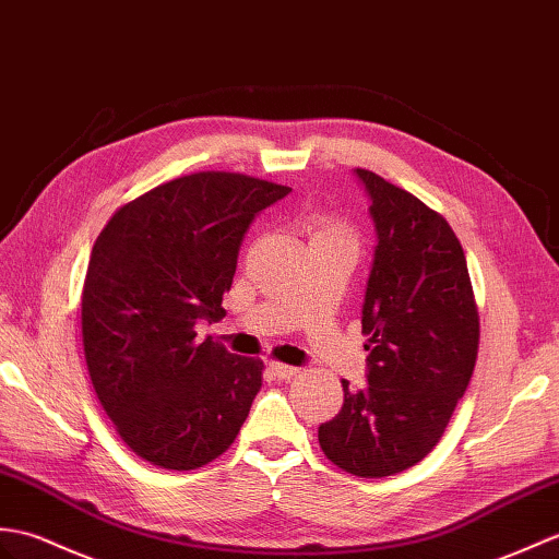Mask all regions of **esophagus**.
I'll list each match as a JSON object with an SVG mask.
<instances>
[{
  "label": "esophagus",
  "instance_id": "1",
  "mask_svg": "<svg viewBox=\"0 0 559 559\" xmlns=\"http://www.w3.org/2000/svg\"><path fill=\"white\" fill-rule=\"evenodd\" d=\"M269 371L274 373L276 379H281V381H290V379H295L297 373H300V369L288 367V365H281V361H271V365H269Z\"/></svg>",
  "mask_w": 559,
  "mask_h": 559
}]
</instances>
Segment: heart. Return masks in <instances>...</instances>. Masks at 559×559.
Listing matches in <instances>:
<instances>
[{"instance_id":"heart-1","label":"heart","mask_w":559,"mask_h":559,"mask_svg":"<svg viewBox=\"0 0 559 559\" xmlns=\"http://www.w3.org/2000/svg\"><path fill=\"white\" fill-rule=\"evenodd\" d=\"M309 233L311 242L314 240H343L353 242V230L345 224L343 218L331 216V214H317L309 221Z\"/></svg>"}]
</instances>
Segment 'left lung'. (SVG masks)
Masks as SVG:
<instances>
[{"mask_svg":"<svg viewBox=\"0 0 559 559\" xmlns=\"http://www.w3.org/2000/svg\"><path fill=\"white\" fill-rule=\"evenodd\" d=\"M371 200L376 245L361 307L367 385L319 426L335 466L361 478L409 469L436 448L472 381L478 307L462 245L448 221L412 192L357 168Z\"/></svg>","mask_w":559,"mask_h":559,"instance_id":"1","label":"left lung"}]
</instances>
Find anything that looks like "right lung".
<instances>
[{
    "label": "right lung",
    "mask_w": 559,
    "mask_h": 559,
    "mask_svg": "<svg viewBox=\"0 0 559 559\" xmlns=\"http://www.w3.org/2000/svg\"><path fill=\"white\" fill-rule=\"evenodd\" d=\"M288 192L198 171L121 204L95 240L81 302L90 381L123 443L159 469L210 464L248 419L264 361L198 343L194 323L226 317L245 230Z\"/></svg>",
    "instance_id": "right-lung-1"
}]
</instances>
